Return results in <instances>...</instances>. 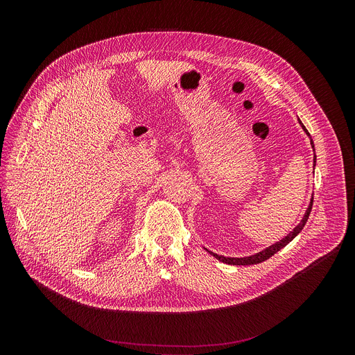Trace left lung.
I'll return each instance as SVG.
<instances>
[{
	"label": "left lung",
	"mask_w": 355,
	"mask_h": 355,
	"mask_svg": "<svg viewBox=\"0 0 355 355\" xmlns=\"http://www.w3.org/2000/svg\"><path fill=\"white\" fill-rule=\"evenodd\" d=\"M299 123H300V126H302V129L305 130V133L308 135V136H311L309 135V132H308V129L303 126V123L299 121ZM311 144H312V147H313V151H315V144H313V140H312V137H311ZM313 162L316 163V155H313ZM312 205H313V198L311 199V204H309V207H308V209H306V212H305V215H303V218H302V220H300V223L292 230V232H289V234H286L284 239H281L279 241H277V243H274L272 245H270V247H267V248H264L263 251H260V252H256V254H252V256H248V257H225V256H219V254H215V252H212V251H209V250H207L208 252H211V256H214L215 259H218L219 261H222V263H225V264H230V266H252V264H259V263H263V261H266V260H268L270 257H272L275 252H278L281 248H284L288 243H291L300 232H302V229H303V226L306 225V222H308V219H309V215H311V211H312Z\"/></svg>",
	"instance_id": "1"
}]
</instances>
